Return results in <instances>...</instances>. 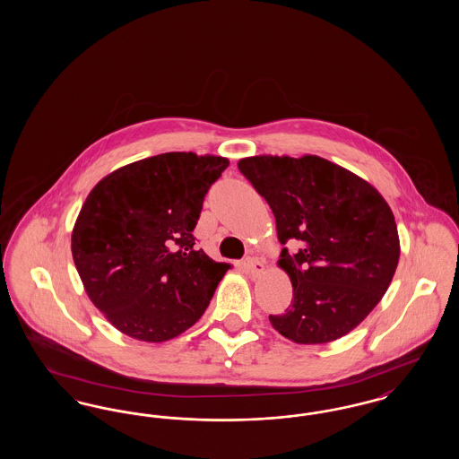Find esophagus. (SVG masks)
Wrapping results in <instances>:
<instances>
[{"instance_id":"esophagus-1","label":"esophagus","mask_w":459,"mask_h":459,"mask_svg":"<svg viewBox=\"0 0 459 459\" xmlns=\"http://www.w3.org/2000/svg\"><path fill=\"white\" fill-rule=\"evenodd\" d=\"M246 268H247V272L253 275V277H258V275H262L263 272H264V262L260 260V258H247L246 262Z\"/></svg>"}]
</instances>
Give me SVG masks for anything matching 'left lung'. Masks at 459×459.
Returning <instances> with one entry per match:
<instances>
[{"label":"left lung","instance_id":"8db88e82","mask_svg":"<svg viewBox=\"0 0 459 459\" xmlns=\"http://www.w3.org/2000/svg\"><path fill=\"white\" fill-rule=\"evenodd\" d=\"M242 175L270 204L277 264L292 301L270 324L296 344H327L358 327L393 282L401 246L393 210L365 178L325 158H242Z\"/></svg>","mask_w":459,"mask_h":459}]
</instances>
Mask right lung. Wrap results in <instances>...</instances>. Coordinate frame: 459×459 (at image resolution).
Masks as SVG:
<instances>
[{
	"label": "right lung",
	"instance_id": "obj_1",
	"mask_svg": "<svg viewBox=\"0 0 459 459\" xmlns=\"http://www.w3.org/2000/svg\"><path fill=\"white\" fill-rule=\"evenodd\" d=\"M227 167L215 154H156L91 189L72 230V256L89 299L122 333L165 342L203 316L230 264L196 249L193 230Z\"/></svg>",
	"mask_w": 459,
	"mask_h": 459
}]
</instances>
